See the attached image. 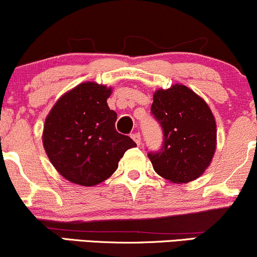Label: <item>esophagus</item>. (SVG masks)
I'll return each mask as SVG.
<instances>
[{
  "mask_svg": "<svg viewBox=\"0 0 257 257\" xmlns=\"http://www.w3.org/2000/svg\"><path fill=\"white\" fill-rule=\"evenodd\" d=\"M132 139L135 141V144H137V145H140L141 137H140V134H139V133H134V134H132Z\"/></svg>",
  "mask_w": 257,
  "mask_h": 257,
  "instance_id": "esophagus-1",
  "label": "esophagus"
}]
</instances>
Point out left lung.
<instances>
[{"instance_id": "left-lung-1", "label": "left lung", "mask_w": 257, "mask_h": 257, "mask_svg": "<svg viewBox=\"0 0 257 257\" xmlns=\"http://www.w3.org/2000/svg\"><path fill=\"white\" fill-rule=\"evenodd\" d=\"M152 114L161 123L164 143L149 153L155 172L173 184L202 176L216 150V120L210 107L192 89L174 84L153 93Z\"/></svg>"}]
</instances>
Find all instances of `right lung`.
Masks as SVG:
<instances>
[{
    "instance_id": "1",
    "label": "right lung",
    "mask_w": 257,
    "mask_h": 257,
    "mask_svg": "<svg viewBox=\"0 0 257 257\" xmlns=\"http://www.w3.org/2000/svg\"><path fill=\"white\" fill-rule=\"evenodd\" d=\"M112 88L83 82L63 94L43 125L42 143L53 167L72 184L95 186L116 172L137 144L114 128L117 113L107 99Z\"/></svg>"
}]
</instances>
